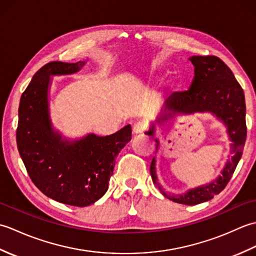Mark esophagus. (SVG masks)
Returning <instances> with one entry per match:
<instances>
[{
    "label": "esophagus",
    "mask_w": 256,
    "mask_h": 256,
    "mask_svg": "<svg viewBox=\"0 0 256 256\" xmlns=\"http://www.w3.org/2000/svg\"><path fill=\"white\" fill-rule=\"evenodd\" d=\"M145 130H146V125H145L144 123L138 122V123H136V124H134V126H133V134H134V135L142 134V133L145 132Z\"/></svg>",
    "instance_id": "1"
}]
</instances>
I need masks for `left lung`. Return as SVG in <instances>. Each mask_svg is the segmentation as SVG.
<instances>
[{"label": "left lung", "mask_w": 256, "mask_h": 256, "mask_svg": "<svg viewBox=\"0 0 256 256\" xmlns=\"http://www.w3.org/2000/svg\"><path fill=\"white\" fill-rule=\"evenodd\" d=\"M194 67V76L188 91L174 92L170 96L164 111L156 118V123L170 122L180 116L194 113H210L224 124L231 140V157L226 160L224 170L214 182L187 190L182 194H170L164 192L156 175L155 157L150 164V175L160 192L174 202L194 206L214 198L220 194L229 182L238 160H241L246 140V99L231 69L216 56H192L189 58ZM155 123L146 135L154 136ZM156 150L160 140L155 138Z\"/></svg>", "instance_id": "left-lung-1"}]
</instances>
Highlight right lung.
Segmentation results:
<instances>
[{
    "instance_id": "add662e5",
    "label": "right lung",
    "mask_w": 256,
    "mask_h": 256,
    "mask_svg": "<svg viewBox=\"0 0 256 256\" xmlns=\"http://www.w3.org/2000/svg\"><path fill=\"white\" fill-rule=\"evenodd\" d=\"M86 62H52L34 74L20 96L16 142L27 172L40 192L76 206L94 204L106 192L116 158L132 138L131 125L116 133L66 138L52 128L48 94L52 76L78 72Z\"/></svg>"
}]
</instances>
